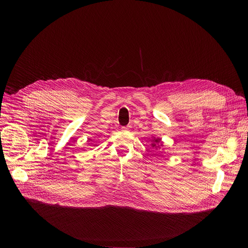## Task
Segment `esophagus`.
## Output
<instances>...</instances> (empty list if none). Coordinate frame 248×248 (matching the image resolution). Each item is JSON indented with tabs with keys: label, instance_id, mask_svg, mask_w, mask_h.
Masks as SVG:
<instances>
[{
	"label": "esophagus",
	"instance_id": "34e87169",
	"mask_svg": "<svg viewBox=\"0 0 248 248\" xmlns=\"http://www.w3.org/2000/svg\"><path fill=\"white\" fill-rule=\"evenodd\" d=\"M129 128H131V125H126V126H123V132H128Z\"/></svg>",
	"mask_w": 248,
	"mask_h": 248
}]
</instances>
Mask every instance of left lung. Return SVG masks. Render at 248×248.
I'll list each match as a JSON object with an SVG mask.
<instances>
[{
  "mask_svg": "<svg viewBox=\"0 0 248 248\" xmlns=\"http://www.w3.org/2000/svg\"><path fill=\"white\" fill-rule=\"evenodd\" d=\"M155 141H157V142H158L159 140H155ZM155 144H153V147H155Z\"/></svg>",
  "mask_w": 248,
  "mask_h": 248,
  "instance_id": "left-lung-1",
  "label": "left lung"
}]
</instances>
